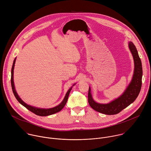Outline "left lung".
Segmentation results:
<instances>
[{
	"instance_id": "obj_1",
	"label": "left lung",
	"mask_w": 151,
	"mask_h": 151,
	"mask_svg": "<svg viewBox=\"0 0 151 151\" xmlns=\"http://www.w3.org/2000/svg\"><path fill=\"white\" fill-rule=\"evenodd\" d=\"M128 47L133 55L134 63V71L132 81L120 97L107 104L96 102L93 99L91 89L89 87L88 101L94 110L105 115H115L134 101L139 96L142 87L143 75L142 62L137 49L132 42H129Z\"/></svg>"
}]
</instances>
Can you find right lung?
Listing matches in <instances>:
<instances>
[{"label": "right lung", "instance_id": "obj_1", "mask_svg": "<svg viewBox=\"0 0 151 151\" xmlns=\"http://www.w3.org/2000/svg\"><path fill=\"white\" fill-rule=\"evenodd\" d=\"M15 60H16V58L14 59V62H13V64H12V69H11V87H12V91L15 97V98L17 99V100L18 101V102L22 104L23 106H24L25 107L29 110L30 111H31L32 112L34 113L35 114L39 115V116H48V115H52L54 114H55L57 112H60L63 107L65 106V104L67 103L68 97H69V93L72 88V87H71L67 92L65 97H64L63 100L62 101V102L58 104V106L52 107V108H50V109H43V108H38V107H33L32 106H30L27 104H26V103H24L22 100L21 99V98L19 97V96L18 95V94L17 93V91L15 89V86H14V66H15ZM75 84L73 85H75Z\"/></svg>", "mask_w": 151, "mask_h": 151}]
</instances>
